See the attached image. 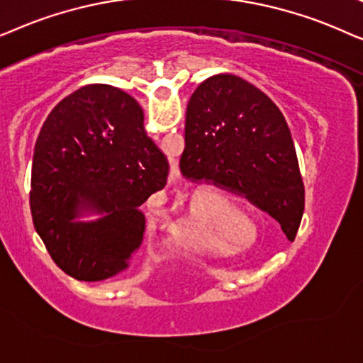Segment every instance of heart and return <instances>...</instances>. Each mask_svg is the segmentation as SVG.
Segmentation results:
<instances>
[{"instance_id": "b5f03b06", "label": "heart", "mask_w": 363, "mask_h": 363, "mask_svg": "<svg viewBox=\"0 0 363 363\" xmlns=\"http://www.w3.org/2000/svg\"><path fill=\"white\" fill-rule=\"evenodd\" d=\"M216 204L222 211H235L238 209V202L232 197L219 194L216 197ZM181 235L187 242L201 245V247L216 249L219 245L214 225V211L207 209V207H197L187 217V220L181 225Z\"/></svg>"}]
</instances>
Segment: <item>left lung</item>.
<instances>
[{
    "label": "left lung",
    "instance_id": "obj_1",
    "mask_svg": "<svg viewBox=\"0 0 363 363\" xmlns=\"http://www.w3.org/2000/svg\"><path fill=\"white\" fill-rule=\"evenodd\" d=\"M179 167L186 179L245 197L296 239L306 191L291 129L269 96L242 77L216 74L197 86Z\"/></svg>",
    "mask_w": 363,
    "mask_h": 363
}]
</instances>
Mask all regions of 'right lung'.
Wrapping results in <instances>:
<instances>
[{"instance_id":"obj_1","label":"right lung","mask_w":363,"mask_h":363,"mask_svg":"<svg viewBox=\"0 0 363 363\" xmlns=\"http://www.w3.org/2000/svg\"><path fill=\"white\" fill-rule=\"evenodd\" d=\"M167 174L133 96L88 84L62 99L38 136L30 192L33 224L57 267L84 282L124 272L146 230L141 206ZM84 213L101 217L75 220Z\"/></svg>"}]
</instances>
